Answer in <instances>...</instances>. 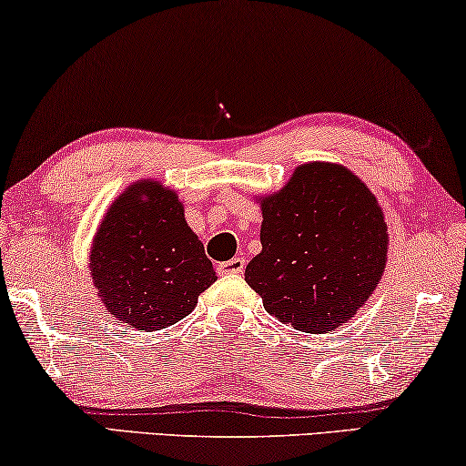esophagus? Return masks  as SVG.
<instances>
[{
  "instance_id": "1",
  "label": "esophagus",
  "mask_w": 466,
  "mask_h": 466,
  "mask_svg": "<svg viewBox=\"0 0 466 466\" xmlns=\"http://www.w3.org/2000/svg\"><path fill=\"white\" fill-rule=\"evenodd\" d=\"M242 270H245V259L242 258H232L224 261V264H219L221 274H240Z\"/></svg>"
}]
</instances>
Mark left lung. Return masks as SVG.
Masks as SVG:
<instances>
[{"mask_svg":"<svg viewBox=\"0 0 466 466\" xmlns=\"http://www.w3.org/2000/svg\"><path fill=\"white\" fill-rule=\"evenodd\" d=\"M258 202L261 251L245 280L266 310L308 333L333 331L355 317L389 253L384 211L370 187L336 162H306Z\"/></svg>","mask_w":466,"mask_h":466,"instance_id":"1","label":"left lung"}]
</instances>
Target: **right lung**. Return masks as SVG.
I'll use <instances>...</instances> for the list:
<instances>
[{"label":"right lung","instance_id":"obj_1","mask_svg":"<svg viewBox=\"0 0 466 466\" xmlns=\"http://www.w3.org/2000/svg\"><path fill=\"white\" fill-rule=\"evenodd\" d=\"M88 258L105 310L137 331L186 319L218 280L179 196L156 179L130 183L111 202Z\"/></svg>","mask_w":466,"mask_h":466}]
</instances>
